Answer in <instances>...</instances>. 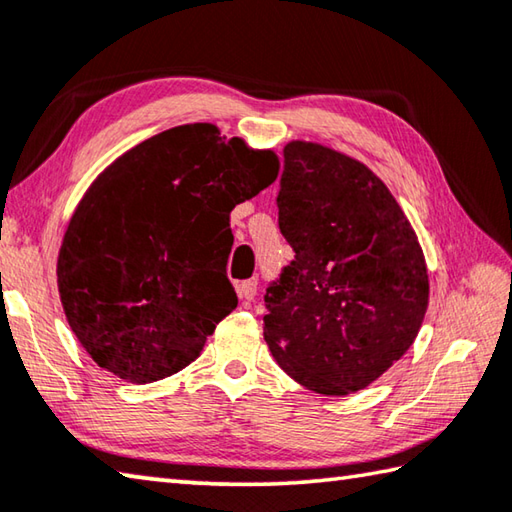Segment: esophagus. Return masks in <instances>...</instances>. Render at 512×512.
<instances>
[{
	"mask_svg": "<svg viewBox=\"0 0 512 512\" xmlns=\"http://www.w3.org/2000/svg\"><path fill=\"white\" fill-rule=\"evenodd\" d=\"M255 295H257V282H253V279L237 284V297H239V302H242V304L253 302Z\"/></svg>",
	"mask_w": 512,
	"mask_h": 512,
	"instance_id": "obj_1",
	"label": "esophagus"
}]
</instances>
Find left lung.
Masks as SVG:
<instances>
[{
	"instance_id": "left-lung-1",
	"label": "left lung",
	"mask_w": 512,
	"mask_h": 512,
	"mask_svg": "<svg viewBox=\"0 0 512 512\" xmlns=\"http://www.w3.org/2000/svg\"><path fill=\"white\" fill-rule=\"evenodd\" d=\"M279 228L295 250L266 290L264 339L288 377L350 395L404 357L428 308V268L393 193L359 159L293 139Z\"/></svg>"
}]
</instances>
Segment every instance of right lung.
<instances>
[{
    "mask_svg": "<svg viewBox=\"0 0 512 512\" xmlns=\"http://www.w3.org/2000/svg\"><path fill=\"white\" fill-rule=\"evenodd\" d=\"M279 175V157L210 122L144 139L79 199L57 255L66 322L93 362L130 384L179 373L237 308L230 210Z\"/></svg>",
    "mask_w": 512,
    "mask_h": 512,
    "instance_id": "1",
    "label": "right lung"
}]
</instances>
